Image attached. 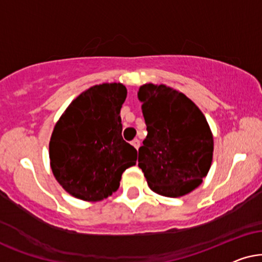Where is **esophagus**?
Segmentation results:
<instances>
[{
	"mask_svg": "<svg viewBox=\"0 0 262 262\" xmlns=\"http://www.w3.org/2000/svg\"><path fill=\"white\" fill-rule=\"evenodd\" d=\"M130 144L133 145V147H134V148H137V149H138V148H139V146H140V141H139L138 139H134V140L132 141Z\"/></svg>",
	"mask_w": 262,
	"mask_h": 262,
	"instance_id": "34e87169",
	"label": "esophagus"
}]
</instances>
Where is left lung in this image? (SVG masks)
Returning a JSON list of instances; mask_svg holds the SVG:
<instances>
[{"mask_svg":"<svg viewBox=\"0 0 262 262\" xmlns=\"http://www.w3.org/2000/svg\"><path fill=\"white\" fill-rule=\"evenodd\" d=\"M142 103L147 137L139 148V167L149 189L166 198L189 194L207 176L213 159V134L193 100L166 85L144 83Z\"/></svg>","mask_w":262,"mask_h":262,"instance_id":"1","label":"left lung"}]
</instances>
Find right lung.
Here are the masks:
<instances>
[{
  "label": "right lung",
  "instance_id": "1",
  "mask_svg": "<svg viewBox=\"0 0 262 262\" xmlns=\"http://www.w3.org/2000/svg\"><path fill=\"white\" fill-rule=\"evenodd\" d=\"M127 98L121 82L95 85L80 93L56 122L49 142L56 181L76 199L96 202L120 187L138 152L122 138L120 111Z\"/></svg>",
  "mask_w": 262,
  "mask_h": 262
}]
</instances>
